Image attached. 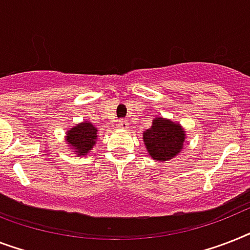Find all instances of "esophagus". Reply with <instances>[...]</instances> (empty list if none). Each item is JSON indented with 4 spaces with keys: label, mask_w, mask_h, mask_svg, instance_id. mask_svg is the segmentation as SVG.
<instances>
[{
    "label": "esophagus",
    "mask_w": 250,
    "mask_h": 250,
    "mask_svg": "<svg viewBox=\"0 0 250 250\" xmlns=\"http://www.w3.org/2000/svg\"><path fill=\"white\" fill-rule=\"evenodd\" d=\"M128 122L125 121V119H121V121L118 122V127L122 129H127L128 128Z\"/></svg>",
    "instance_id": "34e87169"
}]
</instances>
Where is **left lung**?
I'll return each mask as SVG.
<instances>
[{
  "label": "left lung",
  "mask_w": 250,
  "mask_h": 250,
  "mask_svg": "<svg viewBox=\"0 0 250 250\" xmlns=\"http://www.w3.org/2000/svg\"><path fill=\"white\" fill-rule=\"evenodd\" d=\"M185 139L186 131L184 127L180 123L163 117H155L151 127L143 133L147 153L158 162H168L177 157L184 149Z\"/></svg>",
  "instance_id": "left-lung-1"
}]
</instances>
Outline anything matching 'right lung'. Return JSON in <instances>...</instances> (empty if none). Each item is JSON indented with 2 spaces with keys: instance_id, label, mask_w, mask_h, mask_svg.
<instances>
[{
  "instance_id": "add662e5",
  "label": "right lung",
  "mask_w": 250,
  "mask_h": 250,
  "mask_svg": "<svg viewBox=\"0 0 250 250\" xmlns=\"http://www.w3.org/2000/svg\"><path fill=\"white\" fill-rule=\"evenodd\" d=\"M97 140V128L91 122H81L69 128L65 133V143L78 157H87Z\"/></svg>"
}]
</instances>
